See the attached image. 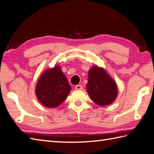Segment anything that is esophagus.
I'll return each mask as SVG.
<instances>
[{"label": "esophagus", "instance_id": "1", "mask_svg": "<svg viewBox=\"0 0 154 154\" xmlns=\"http://www.w3.org/2000/svg\"><path fill=\"white\" fill-rule=\"evenodd\" d=\"M75 89L76 90H82L83 89V87L81 85H77L75 86Z\"/></svg>", "mask_w": 154, "mask_h": 154}]
</instances>
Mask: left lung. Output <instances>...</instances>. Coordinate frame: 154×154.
<instances>
[{"label":"left lung","instance_id":"obj_1","mask_svg":"<svg viewBox=\"0 0 154 154\" xmlns=\"http://www.w3.org/2000/svg\"><path fill=\"white\" fill-rule=\"evenodd\" d=\"M87 80V93L94 103L106 106L115 100L119 91L117 85L106 69L94 65L89 71Z\"/></svg>","mask_w":154,"mask_h":154}]
</instances>
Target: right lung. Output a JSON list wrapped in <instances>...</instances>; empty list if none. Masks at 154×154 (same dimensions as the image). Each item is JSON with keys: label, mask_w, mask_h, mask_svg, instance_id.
Wrapping results in <instances>:
<instances>
[{"label": "right lung", "mask_w": 154, "mask_h": 154, "mask_svg": "<svg viewBox=\"0 0 154 154\" xmlns=\"http://www.w3.org/2000/svg\"><path fill=\"white\" fill-rule=\"evenodd\" d=\"M71 89L61 67L55 65L42 73L35 85V93L38 100L44 106L55 108L66 99Z\"/></svg>", "instance_id": "right-lung-1"}]
</instances>
